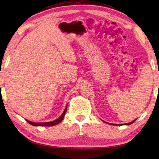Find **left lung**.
<instances>
[{
	"instance_id": "1",
	"label": "left lung",
	"mask_w": 159,
	"mask_h": 159,
	"mask_svg": "<svg viewBox=\"0 0 159 159\" xmlns=\"http://www.w3.org/2000/svg\"><path fill=\"white\" fill-rule=\"evenodd\" d=\"M134 121H131V122H130V123H128V124H125V125H130V124H133V122H134ZM113 125H116V126H117V125H121V124H113Z\"/></svg>"
}]
</instances>
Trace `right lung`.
<instances>
[{
	"label": "right lung",
	"mask_w": 159,
	"mask_h": 159,
	"mask_svg": "<svg viewBox=\"0 0 159 159\" xmlns=\"http://www.w3.org/2000/svg\"><path fill=\"white\" fill-rule=\"evenodd\" d=\"M66 111H67V106L66 107L65 110H64L63 113H62L61 116L58 119L55 120V121H50V122H44V123H35V122H32V121H30L29 120H26V121H28V122L31 124L33 125V126H55V125L58 124L59 123H60L61 121H62V120L63 119L64 116H65V114L66 113Z\"/></svg>",
	"instance_id": "1"
}]
</instances>
